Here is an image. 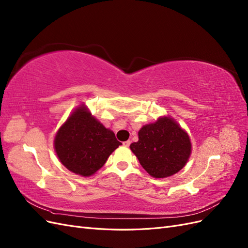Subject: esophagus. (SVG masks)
Listing matches in <instances>:
<instances>
[{
	"instance_id": "34e87169",
	"label": "esophagus",
	"mask_w": 248,
	"mask_h": 248,
	"mask_svg": "<svg viewBox=\"0 0 248 248\" xmlns=\"http://www.w3.org/2000/svg\"><path fill=\"white\" fill-rule=\"evenodd\" d=\"M123 146L124 147H129L130 146V140H126L123 142Z\"/></svg>"
}]
</instances>
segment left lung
Returning a JSON list of instances; mask_svg holds the SVG:
<instances>
[{
	"mask_svg": "<svg viewBox=\"0 0 248 248\" xmlns=\"http://www.w3.org/2000/svg\"><path fill=\"white\" fill-rule=\"evenodd\" d=\"M140 166L154 178L176 174L189 158L191 142L188 134L171 118L163 117L145 125L139 140L130 145Z\"/></svg>",
	"mask_w": 248,
	"mask_h": 248,
	"instance_id": "obj_1",
	"label": "left lung"
}]
</instances>
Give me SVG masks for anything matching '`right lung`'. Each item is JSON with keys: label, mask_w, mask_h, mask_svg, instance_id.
Returning <instances> with one entry per match:
<instances>
[{"label": "right lung", "mask_w": 248, "mask_h": 248, "mask_svg": "<svg viewBox=\"0 0 248 248\" xmlns=\"http://www.w3.org/2000/svg\"><path fill=\"white\" fill-rule=\"evenodd\" d=\"M120 145L115 133L97 121L85 107H79L67 119L55 139L60 161L74 174L84 177L102 168Z\"/></svg>", "instance_id": "1"}]
</instances>
